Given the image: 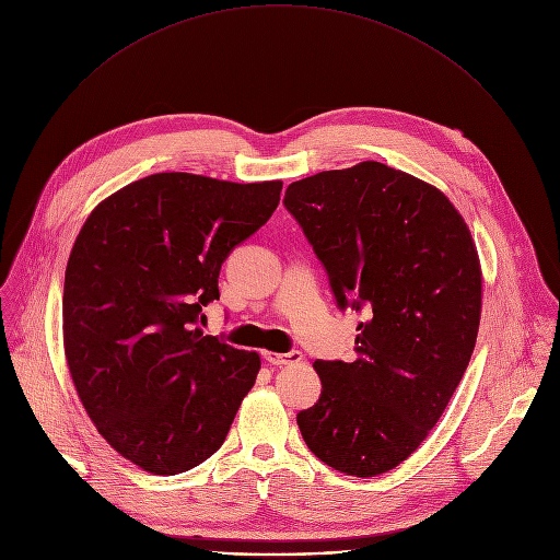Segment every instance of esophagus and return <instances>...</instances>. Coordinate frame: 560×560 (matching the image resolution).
Listing matches in <instances>:
<instances>
[{"label":"esophagus","instance_id":"1","mask_svg":"<svg viewBox=\"0 0 560 560\" xmlns=\"http://www.w3.org/2000/svg\"><path fill=\"white\" fill-rule=\"evenodd\" d=\"M264 360L272 366H285V364H296L303 360V354L299 350H290V352H272V350H266L264 352Z\"/></svg>","mask_w":560,"mask_h":560}]
</instances>
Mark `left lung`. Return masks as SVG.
<instances>
[{
    "mask_svg": "<svg viewBox=\"0 0 560 560\" xmlns=\"http://www.w3.org/2000/svg\"><path fill=\"white\" fill-rule=\"evenodd\" d=\"M283 206L337 306L369 311L354 362H315L322 395L299 431L346 476L386 474L427 440L469 366L482 311L476 243L438 187L375 161L296 180Z\"/></svg>",
    "mask_w": 560,
    "mask_h": 560,
    "instance_id": "1",
    "label": "left lung"
}]
</instances>
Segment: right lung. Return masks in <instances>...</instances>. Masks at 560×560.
<instances>
[{"label": "right lung", "mask_w": 560, "mask_h": 560, "mask_svg": "<svg viewBox=\"0 0 560 560\" xmlns=\"http://www.w3.org/2000/svg\"><path fill=\"white\" fill-rule=\"evenodd\" d=\"M281 180L151 174L97 202L65 272V354L78 397L122 457L176 476L217 453L261 369L202 335L234 245L277 210Z\"/></svg>", "instance_id": "obj_1"}]
</instances>
